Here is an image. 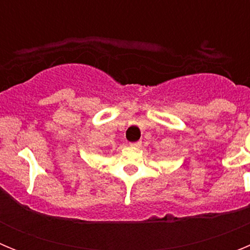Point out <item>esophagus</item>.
<instances>
[{
  "mask_svg": "<svg viewBox=\"0 0 250 250\" xmlns=\"http://www.w3.org/2000/svg\"><path fill=\"white\" fill-rule=\"evenodd\" d=\"M140 141H136V143H131V144H130V146H134V147H138V146H140Z\"/></svg>",
  "mask_w": 250,
  "mask_h": 250,
  "instance_id": "obj_1",
  "label": "esophagus"
}]
</instances>
